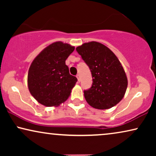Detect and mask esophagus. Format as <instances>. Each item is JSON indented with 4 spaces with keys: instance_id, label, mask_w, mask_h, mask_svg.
Wrapping results in <instances>:
<instances>
[{
    "instance_id": "34e87169",
    "label": "esophagus",
    "mask_w": 156,
    "mask_h": 156,
    "mask_svg": "<svg viewBox=\"0 0 156 156\" xmlns=\"http://www.w3.org/2000/svg\"><path fill=\"white\" fill-rule=\"evenodd\" d=\"M76 78H77V80H78V82H80V74H76Z\"/></svg>"
}]
</instances>
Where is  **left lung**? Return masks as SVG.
I'll use <instances>...</instances> for the list:
<instances>
[{
  "label": "left lung",
  "mask_w": 156,
  "mask_h": 156,
  "mask_svg": "<svg viewBox=\"0 0 156 156\" xmlns=\"http://www.w3.org/2000/svg\"><path fill=\"white\" fill-rule=\"evenodd\" d=\"M88 65L92 76L91 88L84 90L89 105L98 109H108L116 105L126 91L128 80L124 69L114 53L97 42L84 43L76 48Z\"/></svg>",
  "instance_id": "left-lung-1"
}]
</instances>
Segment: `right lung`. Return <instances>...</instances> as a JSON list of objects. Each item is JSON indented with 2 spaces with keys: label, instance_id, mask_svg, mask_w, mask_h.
<instances>
[{
  "label": "right lung",
  "instance_id": "1",
  "mask_svg": "<svg viewBox=\"0 0 156 156\" xmlns=\"http://www.w3.org/2000/svg\"><path fill=\"white\" fill-rule=\"evenodd\" d=\"M74 47L56 42L44 48L32 62L27 75V85L32 96L46 106H57L69 97L77 82L69 74L66 59Z\"/></svg>",
  "mask_w": 156,
  "mask_h": 156
}]
</instances>
